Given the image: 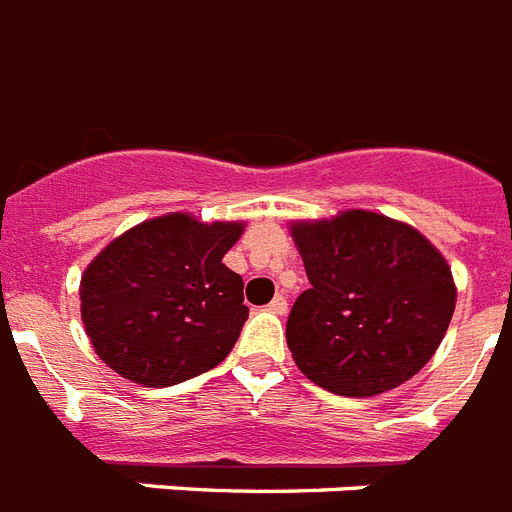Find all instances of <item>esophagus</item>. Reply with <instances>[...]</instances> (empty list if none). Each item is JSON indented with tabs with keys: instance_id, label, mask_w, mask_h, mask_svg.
I'll list each match as a JSON object with an SVG mask.
<instances>
[{
	"instance_id": "34e87169",
	"label": "esophagus",
	"mask_w": 512,
	"mask_h": 512,
	"mask_svg": "<svg viewBox=\"0 0 512 512\" xmlns=\"http://www.w3.org/2000/svg\"><path fill=\"white\" fill-rule=\"evenodd\" d=\"M268 311L276 313V316H284V313H287V297L284 295L273 297L271 303H268Z\"/></svg>"
}]
</instances>
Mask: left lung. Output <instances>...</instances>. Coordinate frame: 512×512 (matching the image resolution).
<instances>
[{
    "instance_id": "1",
    "label": "left lung",
    "mask_w": 512,
    "mask_h": 512,
    "mask_svg": "<svg viewBox=\"0 0 512 512\" xmlns=\"http://www.w3.org/2000/svg\"><path fill=\"white\" fill-rule=\"evenodd\" d=\"M311 289L287 319L300 372L340 396H377L420 372L454 313L452 271L422 233L353 209L295 223Z\"/></svg>"
}]
</instances>
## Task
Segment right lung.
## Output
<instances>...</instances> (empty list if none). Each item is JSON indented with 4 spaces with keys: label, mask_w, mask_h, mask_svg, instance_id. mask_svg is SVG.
Here are the masks:
<instances>
[{
    "label": "right lung",
    "mask_w": 512,
    "mask_h": 512,
    "mask_svg": "<svg viewBox=\"0 0 512 512\" xmlns=\"http://www.w3.org/2000/svg\"><path fill=\"white\" fill-rule=\"evenodd\" d=\"M239 223L164 215L140 223L82 276V321L98 356L146 388H167L223 361L249 316L244 281L223 265Z\"/></svg>",
    "instance_id": "right-lung-1"
}]
</instances>
